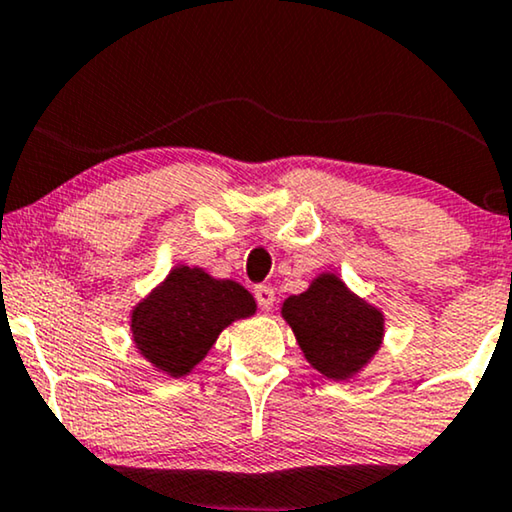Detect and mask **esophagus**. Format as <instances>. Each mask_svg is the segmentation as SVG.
<instances>
[{
	"mask_svg": "<svg viewBox=\"0 0 512 512\" xmlns=\"http://www.w3.org/2000/svg\"><path fill=\"white\" fill-rule=\"evenodd\" d=\"M255 299H257V304H260L262 311H269L271 306H274V302H276L274 288H269V285H257V288H255Z\"/></svg>",
	"mask_w": 512,
	"mask_h": 512,
	"instance_id": "1",
	"label": "esophagus"
}]
</instances>
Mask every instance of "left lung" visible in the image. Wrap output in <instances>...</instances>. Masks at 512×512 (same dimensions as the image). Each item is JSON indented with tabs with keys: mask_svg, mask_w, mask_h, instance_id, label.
Here are the masks:
<instances>
[{
	"mask_svg": "<svg viewBox=\"0 0 512 512\" xmlns=\"http://www.w3.org/2000/svg\"><path fill=\"white\" fill-rule=\"evenodd\" d=\"M281 313L304 358L327 379L356 377L384 339V313L335 274L313 278L309 290L285 299Z\"/></svg>",
	"mask_w": 512,
	"mask_h": 512,
	"instance_id": "8db88e82",
	"label": "left lung"
}]
</instances>
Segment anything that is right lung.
Listing matches in <instances>:
<instances>
[{
  "mask_svg": "<svg viewBox=\"0 0 512 512\" xmlns=\"http://www.w3.org/2000/svg\"><path fill=\"white\" fill-rule=\"evenodd\" d=\"M255 311V297L243 285L180 264L133 309V342L156 370L185 377L224 327Z\"/></svg>",
  "mask_w": 512,
  "mask_h": 512,
  "instance_id": "right-lung-1",
  "label": "right lung"
}]
</instances>
